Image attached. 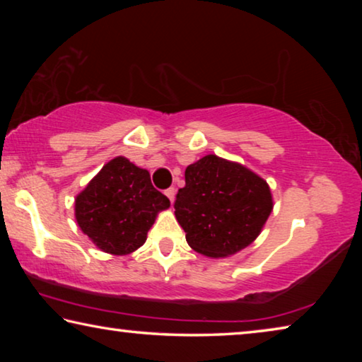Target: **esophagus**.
Listing matches in <instances>:
<instances>
[{
    "label": "esophagus",
    "mask_w": 362,
    "mask_h": 362,
    "mask_svg": "<svg viewBox=\"0 0 362 362\" xmlns=\"http://www.w3.org/2000/svg\"><path fill=\"white\" fill-rule=\"evenodd\" d=\"M164 193H166V196H168V198L170 199V203H174V198H175V188H174V187H170V188H168L166 192H164Z\"/></svg>",
    "instance_id": "34e87169"
}]
</instances>
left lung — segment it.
Wrapping results in <instances>:
<instances>
[{
    "mask_svg": "<svg viewBox=\"0 0 362 362\" xmlns=\"http://www.w3.org/2000/svg\"><path fill=\"white\" fill-rule=\"evenodd\" d=\"M174 209L196 252L226 257L259 236L273 201L259 175L241 164L207 155L185 169V187L177 192Z\"/></svg>",
    "mask_w": 362,
    "mask_h": 362,
    "instance_id": "left-lung-1",
    "label": "left lung"
}]
</instances>
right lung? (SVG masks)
<instances>
[{"label":"right lung","mask_w":362,"mask_h":362,"mask_svg":"<svg viewBox=\"0 0 362 362\" xmlns=\"http://www.w3.org/2000/svg\"><path fill=\"white\" fill-rule=\"evenodd\" d=\"M170 206L151 185L148 170L118 156L107 163L76 196L79 228L97 247L122 255L142 246L156 214Z\"/></svg>","instance_id":"obj_1"}]
</instances>
